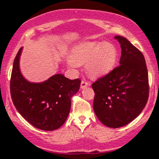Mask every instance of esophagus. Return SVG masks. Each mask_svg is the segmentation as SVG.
I'll list each match as a JSON object with an SVG mask.
<instances>
[{
  "label": "esophagus",
  "mask_w": 159,
  "mask_h": 159,
  "mask_svg": "<svg viewBox=\"0 0 159 159\" xmlns=\"http://www.w3.org/2000/svg\"><path fill=\"white\" fill-rule=\"evenodd\" d=\"M88 85H90V83L88 81H82L81 83V89H84L86 87H87Z\"/></svg>",
  "instance_id": "34e87169"
}]
</instances>
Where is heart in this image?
I'll return each mask as SVG.
<instances>
[{
	"label": "heart",
	"instance_id": "heart-1",
	"mask_svg": "<svg viewBox=\"0 0 159 159\" xmlns=\"http://www.w3.org/2000/svg\"><path fill=\"white\" fill-rule=\"evenodd\" d=\"M117 52L114 45L98 41H87L79 43L71 51L68 63L70 66L87 63V70L90 77L105 75L114 68Z\"/></svg>",
	"mask_w": 159,
	"mask_h": 159
}]
</instances>
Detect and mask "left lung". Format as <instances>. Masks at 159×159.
Listing matches in <instances>:
<instances>
[{"label": "left lung", "mask_w": 159, "mask_h": 159, "mask_svg": "<svg viewBox=\"0 0 159 159\" xmlns=\"http://www.w3.org/2000/svg\"><path fill=\"white\" fill-rule=\"evenodd\" d=\"M121 47L120 64L92 84L93 110L110 128L129 124L142 112L148 101L149 78L145 58L126 38L114 36Z\"/></svg>", "instance_id": "left-lung-1"}]
</instances>
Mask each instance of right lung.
<instances>
[{
    "mask_svg": "<svg viewBox=\"0 0 159 159\" xmlns=\"http://www.w3.org/2000/svg\"><path fill=\"white\" fill-rule=\"evenodd\" d=\"M21 48L16 54L10 79L12 102L19 114L34 127L53 131L63 125L71 108V98L78 92L81 80L61 74L42 83L27 81L19 69Z\"/></svg>",
    "mask_w": 159,
    "mask_h": 159,
    "instance_id": "right-lung-1",
    "label": "right lung"
}]
</instances>
